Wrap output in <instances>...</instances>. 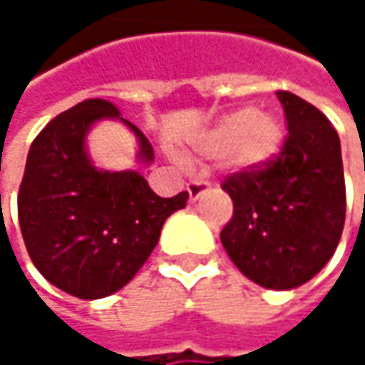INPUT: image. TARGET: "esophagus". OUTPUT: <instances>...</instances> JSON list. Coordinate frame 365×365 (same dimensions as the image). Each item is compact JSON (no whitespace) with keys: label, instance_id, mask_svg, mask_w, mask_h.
I'll use <instances>...</instances> for the list:
<instances>
[{"label":"esophagus","instance_id":"1","mask_svg":"<svg viewBox=\"0 0 365 365\" xmlns=\"http://www.w3.org/2000/svg\"><path fill=\"white\" fill-rule=\"evenodd\" d=\"M207 190V182L205 180H194L187 183V194H190V202H196Z\"/></svg>","mask_w":365,"mask_h":365}]
</instances>
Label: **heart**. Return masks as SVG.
Listing matches in <instances>:
<instances>
[{"label":"heart","mask_w":365,"mask_h":365,"mask_svg":"<svg viewBox=\"0 0 365 365\" xmlns=\"http://www.w3.org/2000/svg\"><path fill=\"white\" fill-rule=\"evenodd\" d=\"M281 145L283 126L279 120L252 108L226 113L196 141V148L207 156H230L239 171L266 167L281 152Z\"/></svg>","instance_id":"b5f03b06"}]
</instances>
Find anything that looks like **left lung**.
Segmentation results:
<instances>
[{"label": "left lung", "instance_id": "obj_1", "mask_svg": "<svg viewBox=\"0 0 365 365\" xmlns=\"http://www.w3.org/2000/svg\"><path fill=\"white\" fill-rule=\"evenodd\" d=\"M289 137L266 167L230 175L235 215L220 239L235 266L266 289L311 281L334 255L346 211L340 139L304 99L279 91Z\"/></svg>", "mask_w": 365, "mask_h": 365}]
</instances>
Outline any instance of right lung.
<instances>
[{"label": "right lung", "mask_w": 365, "mask_h": 365, "mask_svg": "<svg viewBox=\"0 0 365 365\" xmlns=\"http://www.w3.org/2000/svg\"><path fill=\"white\" fill-rule=\"evenodd\" d=\"M101 120H120L150 165L148 137L106 99L58 113L31 143L19 192L21 232L36 268L58 289L97 300L122 289L154 252L163 224L185 207L187 192L163 198L139 171L99 169L86 137Z\"/></svg>", "instance_id": "obj_1"}]
</instances>
